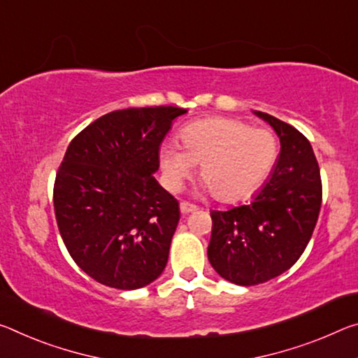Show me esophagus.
Returning <instances> with one entry per match:
<instances>
[{
  "instance_id": "obj_1",
  "label": "esophagus",
  "mask_w": 358,
  "mask_h": 358,
  "mask_svg": "<svg viewBox=\"0 0 358 358\" xmlns=\"http://www.w3.org/2000/svg\"><path fill=\"white\" fill-rule=\"evenodd\" d=\"M194 210H197V207L192 206V203H189V202H181L180 203V212L183 215H188L191 212H194Z\"/></svg>"
}]
</instances>
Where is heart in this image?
<instances>
[{
	"mask_svg": "<svg viewBox=\"0 0 358 358\" xmlns=\"http://www.w3.org/2000/svg\"><path fill=\"white\" fill-rule=\"evenodd\" d=\"M180 145L167 141L159 150L164 183L178 191L199 164L203 188L223 202H237L257 192L279 156L275 135L226 117L189 122L178 134Z\"/></svg>",
	"mask_w": 358,
	"mask_h": 358,
	"instance_id": "b5f03b06",
	"label": "heart"
}]
</instances>
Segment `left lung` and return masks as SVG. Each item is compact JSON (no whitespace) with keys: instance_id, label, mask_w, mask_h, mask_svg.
Masks as SVG:
<instances>
[{"instance_id":"obj_1","label":"left lung","mask_w":358,"mask_h":358,"mask_svg":"<svg viewBox=\"0 0 358 358\" xmlns=\"http://www.w3.org/2000/svg\"><path fill=\"white\" fill-rule=\"evenodd\" d=\"M274 129L280 155L263 188L247 206L212 210V268L236 285L250 287L283 274L308 247L322 206L319 164L309 140L290 124L253 111Z\"/></svg>"}]
</instances>
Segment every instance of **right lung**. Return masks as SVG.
Masks as SVG:
<instances>
[{
  "mask_svg": "<svg viewBox=\"0 0 358 358\" xmlns=\"http://www.w3.org/2000/svg\"><path fill=\"white\" fill-rule=\"evenodd\" d=\"M177 106L108 113L79 132L57 172L54 208L62 239L87 275L137 290L162 274L178 226L177 199L152 177Z\"/></svg>",
  "mask_w": 358,
  "mask_h": 358,
  "instance_id": "1",
  "label": "right lung"
}]
</instances>
